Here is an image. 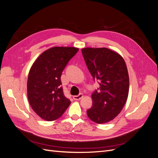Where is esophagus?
<instances>
[{
    "instance_id": "34e87169",
    "label": "esophagus",
    "mask_w": 158,
    "mask_h": 158,
    "mask_svg": "<svg viewBox=\"0 0 158 158\" xmlns=\"http://www.w3.org/2000/svg\"><path fill=\"white\" fill-rule=\"evenodd\" d=\"M82 97H83V94H79L78 95H74V96H73V99L74 100H80L82 98Z\"/></svg>"
}]
</instances>
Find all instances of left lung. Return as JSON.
Segmentation results:
<instances>
[{
	"label": "left lung",
	"instance_id": "8db88e82",
	"mask_svg": "<svg viewBox=\"0 0 158 158\" xmlns=\"http://www.w3.org/2000/svg\"><path fill=\"white\" fill-rule=\"evenodd\" d=\"M82 52L94 81H99V84L92 94V107L87 110L88 117L98 124L112 121L128 98L129 78L125 62L107 48H84Z\"/></svg>",
	"mask_w": 158,
	"mask_h": 158
}]
</instances>
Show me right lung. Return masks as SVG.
<instances>
[{"instance_id": "add662e5", "label": "right lung", "mask_w": 158, "mask_h": 158, "mask_svg": "<svg viewBox=\"0 0 158 158\" xmlns=\"http://www.w3.org/2000/svg\"><path fill=\"white\" fill-rule=\"evenodd\" d=\"M75 47H55L38 57L27 78V98L31 108L44 120L60 118L70 104L64 96L60 76L70 60L76 54Z\"/></svg>"}]
</instances>
